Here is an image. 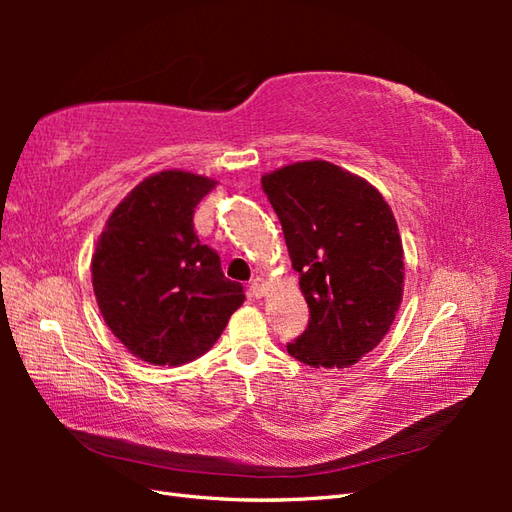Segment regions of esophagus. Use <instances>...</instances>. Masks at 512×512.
I'll return each mask as SVG.
<instances>
[{
    "label": "esophagus",
    "instance_id": "esophagus-1",
    "mask_svg": "<svg viewBox=\"0 0 512 512\" xmlns=\"http://www.w3.org/2000/svg\"><path fill=\"white\" fill-rule=\"evenodd\" d=\"M266 292H268V281L262 277L253 279V284H250V295H253L255 299H262V297H266Z\"/></svg>",
    "mask_w": 512,
    "mask_h": 512
}]
</instances>
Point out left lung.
Wrapping results in <instances>:
<instances>
[{
    "label": "left lung",
    "mask_w": 512,
    "mask_h": 512,
    "mask_svg": "<svg viewBox=\"0 0 512 512\" xmlns=\"http://www.w3.org/2000/svg\"><path fill=\"white\" fill-rule=\"evenodd\" d=\"M284 228L310 323L288 354L343 369L385 339L405 290V250L383 193L328 160L262 176Z\"/></svg>",
    "instance_id": "1"
}]
</instances>
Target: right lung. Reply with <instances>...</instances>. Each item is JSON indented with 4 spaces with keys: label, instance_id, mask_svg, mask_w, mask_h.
<instances>
[{
    "label": "right lung",
    "instance_id": "add662e5",
    "mask_svg": "<svg viewBox=\"0 0 512 512\" xmlns=\"http://www.w3.org/2000/svg\"><path fill=\"white\" fill-rule=\"evenodd\" d=\"M215 184L184 169L151 173L96 239V303L127 352L149 365L178 367L209 352L246 299L193 231L195 206Z\"/></svg>",
    "mask_w": 512,
    "mask_h": 512
}]
</instances>
